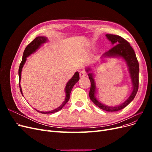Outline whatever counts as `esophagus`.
<instances>
[{
	"label": "esophagus",
	"mask_w": 152,
	"mask_h": 152,
	"mask_svg": "<svg viewBox=\"0 0 152 152\" xmlns=\"http://www.w3.org/2000/svg\"><path fill=\"white\" fill-rule=\"evenodd\" d=\"M79 75H80V78H83V77H86V72L84 71H81L80 72V73H79Z\"/></svg>",
	"instance_id": "1"
}]
</instances>
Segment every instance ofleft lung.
I'll list each match as a JSON object with an SVG mask.
<instances>
[{"instance_id": "left-lung-1", "label": "left lung", "mask_w": 152, "mask_h": 152, "mask_svg": "<svg viewBox=\"0 0 152 152\" xmlns=\"http://www.w3.org/2000/svg\"><path fill=\"white\" fill-rule=\"evenodd\" d=\"M106 37L114 46L108 50L107 52L104 53L102 56V58L118 57L122 58L126 61L132 81V91L128 99L121 104L116 106V107H108V106L104 105L99 102L96 98V85L93 77L94 74L92 73H88V76L91 82V88L89 94L91 100L99 108L105 110V111L113 112L124 108L134 99L137 90H138L140 69L139 63L137 61L134 50H133L130 44L127 40L121 37V36L116 35L107 34ZM86 70L87 72H89V71H91V68L90 67H87L86 68Z\"/></svg>"}]
</instances>
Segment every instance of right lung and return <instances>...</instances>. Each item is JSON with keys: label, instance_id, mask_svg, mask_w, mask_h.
Wrapping results in <instances>:
<instances>
[{"label": "right lung", "instance_id": "obj_1", "mask_svg": "<svg viewBox=\"0 0 152 152\" xmlns=\"http://www.w3.org/2000/svg\"><path fill=\"white\" fill-rule=\"evenodd\" d=\"M48 41V39L45 37H37L31 42L27 45L26 48H25L23 54V58H22V61L20 63V65L19 67V70H18V74H19V86H20V89L21 91V93L23 95L22 93V90H21V87L20 86V80H21V71H22V68L23 67L24 64L26 62V58L29 56L30 54H31L32 53H35L37 50L42 44H44ZM79 73L78 72H75V74L73 75V76L72 77V79H70L67 84L66 85L65 87V93H66V97L65 99V101L63 102V103L59 106V107H58L57 108L54 109L53 110H51V111L49 112H40V111H38L37 110H36V111H37L40 113H55L57 112L59 110H61L63 108V107L66 104V103L68 102V100L70 99V93L72 91V89L73 88V87L74 86V85L77 83V82L79 81Z\"/></svg>", "mask_w": 152, "mask_h": 152}]
</instances>
